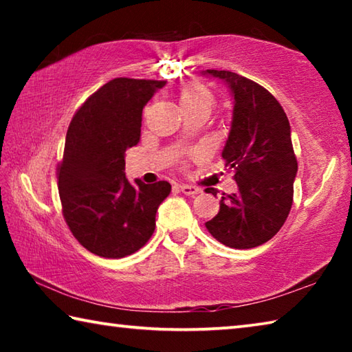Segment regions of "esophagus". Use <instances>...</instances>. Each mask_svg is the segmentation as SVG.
<instances>
[{"label": "esophagus", "mask_w": 352, "mask_h": 352, "mask_svg": "<svg viewBox=\"0 0 352 352\" xmlns=\"http://www.w3.org/2000/svg\"><path fill=\"white\" fill-rule=\"evenodd\" d=\"M178 189L182 190L183 194L186 195H197L201 192L200 188H195V186H189V184H178Z\"/></svg>", "instance_id": "34e87169"}]
</instances>
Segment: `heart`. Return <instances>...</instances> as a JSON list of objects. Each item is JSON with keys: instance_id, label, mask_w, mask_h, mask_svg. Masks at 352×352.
Segmentation results:
<instances>
[{"instance_id": "1", "label": "heart", "mask_w": 352, "mask_h": 352, "mask_svg": "<svg viewBox=\"0 0 352 352\" xmlns=\"http://www.w3.org/2000/svg\"><path fill=\"white\" fill-rule=\"evenodd\" d=\"M212 102L211 93L204 88L201 85H190L184 88L180 94V104L188 105V104H197V102Z\"/></svg>"}]
</instances>
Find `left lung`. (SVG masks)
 I'll use <instances>...</instances> for the list:
<instances>
[{
  "label": "left lung",
  "instance_id": "left-lung-1",
  "mask_svg": "<svg viewBox=\"0 0 352 352\" xmlns=\"http://www.w3.org/2000/svg\"><path fill=\"white\" fill-rule=\"evenodd\" d=\"M233 96V121L222 157L234 170L236 194L220 200L216 217L205 223L214 239L230 248H254L275 236L294 201L298 170L290 124L283 107L259 83L231 71L206 69ZM206 192L217 194L208 188Z\"/></svg>",
  "mask_w": 352,
  "mask_h": 352
}]
</instances>
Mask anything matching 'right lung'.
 I'll return each instance as SVG.
<instances>
[{"mask_svg":"<svg viewBox=\"0 0 352 352\" xmlns=\"http://www.w3.org/2000/svg\"><path fill=\"white\" fill-rule=\"evenodd\" d=\"M164 80L118 77L88 98L69 122L58 194L65 222L82 247L119 259L151 239L168 182L126 178V151L140 142L142 109Z\"/></svg>","mask_w":352,"mask_h":352,"instance_id":"1","label":"right lung"}]
</instances>
